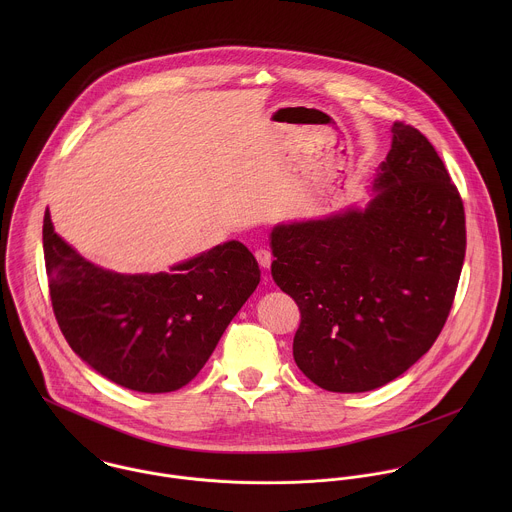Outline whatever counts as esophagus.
Returning <instances> with one entry per match:
<instances>
[{"label":"esophagus","mask_w":512,"mask_h":512,"mask_svg":"<svg viewBox=\"0 0 512 512\" xmlns=\"http://www.w3.org/2000/svg\"><path fill=\"white\" fill-rule=\"evenodd\" d=\"M254 256H256V260H258V264L264 266V268H270V264H272V260H274L270 248H266V246H260V248L254 252Z\"/></svg>","instance_id":"esophagus-1"}]
</instances>
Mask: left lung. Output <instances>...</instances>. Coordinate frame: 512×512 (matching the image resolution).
<instances>
[{"label": "left lung", "instance_id": "8db88e82", "mask_svg": "<svg viewBox=\"0 0 512 512\" xmlns=\"http://www.w3.org/2000/svg\"><path fill=\"white\" fill-rule=\"evenodd\" d=\"M465 244L463 201L436 147L394 122L365 211L272 230V278L301 313L295 365L331 392L406 372L447 321Z\"/></svg>", "mask_w": 512, "mask_h": 512}]
</instances>
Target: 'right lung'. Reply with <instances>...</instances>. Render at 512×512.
<instances>
[{
    "instance_id": "obj_1",
    "label": "right lung",
    "mask_w": 512,
    "mask_h": 512,
    "mask_svg": "<svg viewBox=\"0 0 512 512\" xmlns=\"http://www.w3.org/2000/svg\"><path fill=\"white\" fill-rule=\"evenodd\" d=\"M57 323L74 353L138 392H173L213 355L224 329L260 284L252 252L230 240L169 272L124 276L84 260L43 219Z\"/></svg>"
}]
</instances>
